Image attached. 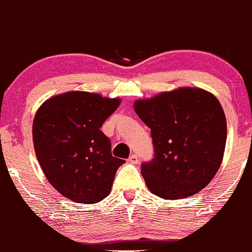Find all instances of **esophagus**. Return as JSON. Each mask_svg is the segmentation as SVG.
Here are the masks:
<instances>
[{
    "label": "esophagus",
    "instance_id": "esophagus-1",
    "mask_svg": "<svg viewBox=\"0 0 252 252\" xmlns=\"http://www.w3.org/2000/svg\"><path fill=\"white\" fill-rule=\"evenodd\" d=\"M128 161H129V162H131V163H133V164H136V163L139 162V157H138V155H136V154H132L131 157L128 158Z\"/></svg>",
    "mask_w": 252,
    "mask_h": 252
}]
</instances>
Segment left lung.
Returning <instances> with one entry per match:
<instances>
[{"label":"left lung","instance_id":"left-lung-1","mask_svg":"<svg viewBox=\"0 0 252 252\" xmlns=\"http://www.w3.org/2000/svg\"><path fill=\"white\" fill-rule=\"evenodd\" d=\"M134 110L151 128L154 158L142 162L150 190L166 200L196 194L221 166L226 121L215 95L182 88L138 100Z\"/></svg>","mask_w":252,"mask_h":252}]
</instances>
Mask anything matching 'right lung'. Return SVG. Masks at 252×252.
Segmentation results:
<instances>
[{"instance_id": "obj_1", "label": "right lung", "mask_w": 252, "mask_h": 252, "mask_svg": "<svg viewBox=\"0 0 252 252\" xmlns=\"http://www.w3.org/2000/svg\"><path fill=\"white\" fill-rule=\"evenodd\" d=\"M119 99L72 91L46 100L32 125L37 160L56 190L77 203H97L110 194L117 169L125 162L112 155L100 131Z\"/></svg>"}]
</instances>
